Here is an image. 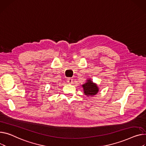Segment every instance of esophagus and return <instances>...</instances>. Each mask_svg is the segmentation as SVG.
<instances>
[{
	"label": "esophagus",
	"mask_w": 146,
	"mask_h": 146,
	"mask_svg": "<svg viewBox=\"0 0 146 146\" xmlns=\"http://www.w3.org/2000/svg\"><path fill=\"white\" fill-rule=\"evenodd\" d=\"M67 82L69 83L72 84V83H73V79H72V78H69V79H68L67 80Z\"/></svg>",
	"instance_id": "34e87169"
}]
</instances>
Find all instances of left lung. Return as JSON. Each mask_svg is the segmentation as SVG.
I'll list each match as a JSON object with an SVG mask.
<instances>
[{
  "label": "left lung",
  "mask_w": 146,
  "mask_h": 146,
  "mask_svg": "<svg viewBox=\"0 0 146 146\" xmlns=\"http://www.w3.org/2000/svg\"><path fill=\"white\" fill-rule=\"evenodd\" d=\"M82 86L84 89V93L87 96H89V95H95L99 92L98 87L95 84H93L90 80H87V82Z\"/></svg>",
  "instance_id": "1"
}]
</instances>
